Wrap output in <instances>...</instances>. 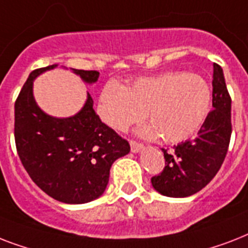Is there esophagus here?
Returning <instances> with one entry per match:
<instances>
[{"label":"esophagus","instance_id":"esophagus-1","mask_svg":"<svg viewBox=\"0 0 248 248\" xmlns=\"http://www.w3.org/2000/svg\"><path fill=\"white\" fill-rule=\"evenodd\" d=\"M130 147H131L132 153H138V152L143 151L144 149L143 144L138 143V141H134V140H131V141H130Z\"/></svg>","mask_w":248,"mask_h":248}]
</instances>
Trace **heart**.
<instances>
[{"label": "heart", "mask_w": 248, "mask_h": 248, "mask_svg": "<svg viewBox=\"0 0 248 248\" xmlns=\"http://www.w3.org/2000/svg\"><path fill=\"white\" fill-rule=\"evenodd\" d=\"M212 105V89L197 73L165 72L141 77L127 87L110 81L103 87L97 113L116 131H127L147 116L151 124L139 130L148 139L161 135L165 143L192 138L206 122Z\"/></svg>", "instance_id": "b5f03b06"}]
</instances>
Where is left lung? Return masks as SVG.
<instances>
[{"mask_svg":"<svg viewBox=\"0 0 248 248\" xmlns=\"http://www.w3.org/2000/svg\"><path fill=\"white\" fill-rule=\"evenodd\" d=\"M212 110L193 140L162 149L166 163L159 175L152 177L158 193L173 198L189 197L200 192L214 179L227 155L232 135V99L228 93L223 69L214 63Z\"/></svg>","mask_w":248,"mask_h":248,"instance_id":"8db88e82","label":"left lung"}]
</instances>
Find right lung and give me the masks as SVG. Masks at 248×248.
I'll return each instance as SVG.
<instances>
[{"mask_svg":"<svg viewBox=\"0 0 248 248\" xmlns=\"http://www.w3.org/2000/svg\"><path fill=\"white\" fill-rule=\"evenodd\" d=\"M56 67L33 71L15 101L16 151L46 194L64 203H87L104 193L113 162L128 155L130 144L101 122L89 93L82 109L67 118L48 116L37 105L33 81ZM72 71L89 85L99 78L97 71Z\"/></svg>","mask_w":248,"mask_h":248,"instance_id":"add662e5","label":"right lung"}]
</instances>
